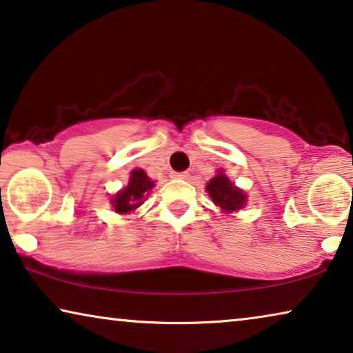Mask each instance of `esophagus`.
I'll list each match as a JSON object with an SVG mask.
<instances>
[{
  "mask_svg": "<svg viewBox=\"0 0 353 353\" xmlns=\"http://www.w3.org/2000/svg\"><path fill=\"white\" fill-rule=\"evenodd\" d=\"M188 176H190V174H188L187 171H182V172H174V177H176V179H187Z\"/></svg>",
  "mask_w": 353,
  "mask_h": 353,
  "instance_id": "1",
  "label": "esophagus"
}]
</instances>
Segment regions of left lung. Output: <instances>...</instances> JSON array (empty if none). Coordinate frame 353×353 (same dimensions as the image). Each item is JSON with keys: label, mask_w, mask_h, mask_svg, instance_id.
I'll return each mask as SVG.
<instances>
[{"label": "left lung", "mask_w": 353, "mask_h": 353, "mask_svg": "<svg viewBox=\"0 0 353 353\" xmlns=\"http://www.w3.org/2000/svg\"><path fill=\"white\" fill-rule=\"evenodd\" d=\"M206 192L210 193L211 200L214 201L217 206H221V210L225 212L240 210L246 201L245 193H243L240 188L233 185V183L228 181V177H225L222 172L211 179L210 183L206 185Z\"/></svg>", "instance_id": "obj_1"}]
</instances>
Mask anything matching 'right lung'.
Segmentation results:
<instances>
[{
	"instance_id": "1",
	"label": "right lung",
	"mask_w": 353,
	"mask_h": 353,
	"mask_svg": "<svg viewBox=\"0 0 353 353\" xmlns=\"http://www.w3.org/2000/svg\"><path fill=\"white\" fill-rule=\"evenodd\" d=\"M153 185H155V183L148 179L145 172L142 170H134L131 172V179H129L128 187L123 188V190L120 193H117L115 198H113L112 205L115 208V211L120 212V214H126V212L137 210V208L145 201L148 192H150V188Z\"/></svg>"
}]
</instances>
